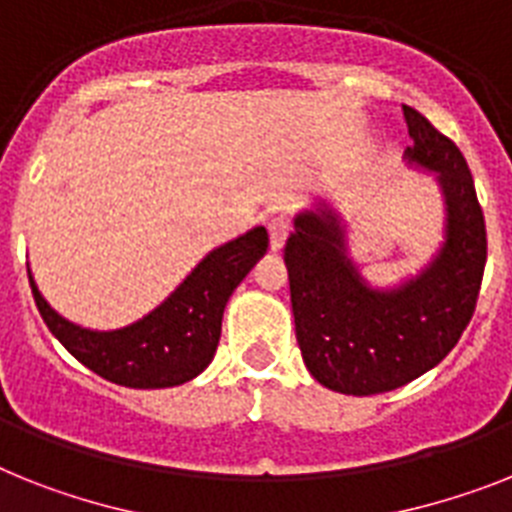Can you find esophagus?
<instances>
[{
  "instance_id": "34e87169",
  "label": "esophagus",
  "mask_w": 512,
  "mask_h": 512,
  "mask_svg": "<svg viewBox=\"0 0 512 512\" xmlns=\"http://www.w3.org/2000/svg\"><path fill=\"white\" fill-rule=\"evenodd\" d=\"M287 232H290V222H287L282 214L280 217L269 219V246H272V251H280V248L285 246Z\"/></svg>"
}]
</instances>
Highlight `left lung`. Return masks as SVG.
<instances>
[{
    "instance_id": "left-lung-1",
    "label": "left lung",
    "mask_w": 512,
    "mask_h": 512,
    "mask_svg": "<svg viewBox=\"0 0 512 512\" xmlns=\"http://www.w3.org/2000/svg\"><path fill=\"white\" fill-rule=\"evenodd\" d=\"M413 146L408 164L437 172L445 196V243L403 285L379 290L348 256L337 211H301L285 243L295 337L311 377L342 395H379L434 369L474 316L487 225L466 159L424 114L403 107Z\"/></svg>"
}]
</instances>
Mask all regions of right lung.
<instances>
[{
	"instance_id": "right-lung-1",
	"label": "right lung",
	"mask_w": 512,
	"mask_h": 512,
	"mask_svg": "<svg viewBox=\"0 0 512 512\" xmlns=\"http://www.w3.org/2000/svg\"><path fill=\"white\" fill-rule=\"evenodd\" d=\"M269 248L264 227L214 248L198 261L175 293L138 322L122 329H86L59 316L38 293L33 274V301L49 332L83 366L122 387L162 390L198 377L217 353L222 314L232 290Z\"/></svg>"
}]
</instances>
